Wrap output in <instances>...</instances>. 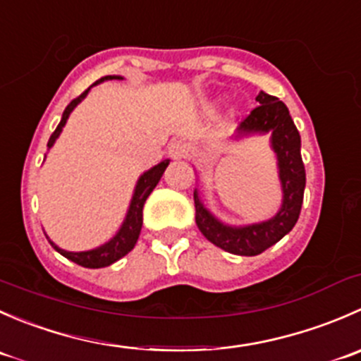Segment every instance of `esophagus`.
<instances>
[{"mask_svg": "<svg viewBox=\"0 0 361 361\" xmlns=\"http://www.w3.org/2000/svg\"><path fill=\"white\" fill-rule=\"evenodd\" d=\"M167 150H169V155L173 159H185L188 155L190 147H188V143H185V141L174 140V141H171L169 147H167Z\"/></svg>", "mask_w": 361, "mask_h": 361, "instance_id": "esophagus-1", "label": "esophagus"}]
</instances>
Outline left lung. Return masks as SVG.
Returning a JSON list of instances; mask_svg holds the SVG:
<instances>
[{
    "label": "left lung",
    "mask_w": 361,
    "mask_h": 361,
    "mask_svg": "<svg viewBox=\"0 0 361 361\" xmlns=\"http://www.w3.org/2000/svg\"><path fill=\"white\" fill-rule=\"evenodd\" d=\"M258 106L243 118L239 134L272 133V148L278 155L279 180L283 187V206L274 218L248 227H228L218 221L194 192L195 224L204 238L218 248L243 257H255L285 238L300 214L305 188V169L300 155V134L288 108L278 97L260 92Z\"/></svg>",
    "instance_id": "8db88e82"
}]
</instances>
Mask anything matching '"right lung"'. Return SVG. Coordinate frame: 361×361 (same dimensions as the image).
<instances>
[{
	"instance_id": "right-lung-1",
	"label": "right lung",
	"mask_w": 361,
	"mask_h": 361,
	"mask_svg": "<svg viewBox=\"0 0 361 361\" xmlns=\"http://www.w3.org/2000/svg\"><path fill=\"white\" fill-rule=\"evenodd\" d=\"M104 80H122V76H103V78L97 80L96 83L104 82ZM96 83H94V85H96ZM89 90H90V87L85 90V92L80 94L78 97H75V99L68 104L66 110H64V113H63V118H61L59 126H57V129L54 130L52 136H50L47 147L49 148L52 147L54 141L57 140V136H59L61 130H63L69 113H71L73 108H75L76 104H78L80 101L87 96V92H89ZM167 166H169V160H164V162H160L155 167H152L150 171H147V173L140 178V181H137V185H136V190H134L133 201H130L129 211H127L126 221H123V225H122V228L118 231V234H116L111 241H108L106 245L99 246V248H96V250H90V251H80V253H73V251H64V250L57 248V246L54 245L50 239H49V243L54 246V250L59 251V253L63 255V257H66L68 260L75 262V264L82 265V267H87V269L108 267V265H111L113 262H116V260H120L122 257H126V255L134 248L137 238H140L141 225H143L145 202H147L148 195L152 194V190L157 187V183L160 181V178H162L164 171H166Z\"/></svg>"
}]
</instances>
